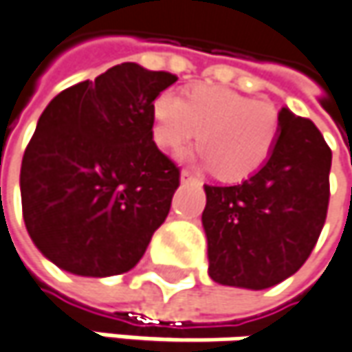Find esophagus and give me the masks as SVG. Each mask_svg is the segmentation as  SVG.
Returning <instances> with one entry per match:
<instances>
[{"mask_svg": "<svg viewBox=\"0 0 352 352\" xmlns=\"http://www.w3.org/2000/svg\"><path fill=\"white\" fill-rule=\"evenodd\" d=\"M181 181H183V183H191V181H195V175H193L189 169H183V171H181Z\"/></svg>", "mask_w": 352, "mask_h": 352, "instance_id": "obj_1", "label": "esophagus"}]
</instances>
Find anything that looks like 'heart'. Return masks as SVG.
<instances>
[{
  "label": "heart",
  "instance_id": "obj_1",
  "mask_svg": "<svg viewBox=\"0 0 352 352\" xmlns=\"http://www.w3.org/2000/svg\"><path fill=\"white\" fill-rule=\"evenodd\" d=\"M151 113L155 139L171 151H181L201 135L199 159L225 181L258 171L280 135V117L273 103L253 101L219 85H195L187 99L165 89L155 97Z\"/></svg>",
  "mask_w": 352,
  "mask_h": 352
}]
</instances>
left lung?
<instances>
[{
	"mask_svg": "<svg viewBox=\"0 0 352 352\" xmlns=\"http://www.w3.org/2000/svg\"><path fill=\"white\" fill-rule=\"evenodd\" d=\"M267 163L239 185H205L209 277L269 289L295 275L319 241L329 209L333 153L311 119L280 109Z\"/></svg>",
	"mask_w": 352,
	"mask_h": 352,
	"instance_id": "obj_1",
	"label": "left lung"
}]
</instances>
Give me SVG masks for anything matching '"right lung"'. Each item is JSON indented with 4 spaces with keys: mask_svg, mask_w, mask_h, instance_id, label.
<instances>
[{
    "mask_svg": "<svg viewBox=\"0 0 352 352\" xmlns=\"http://www.w3.org/2000/svg\"><path fill=\"white\" fill-rule=\"evenodd\" d=\"M177 75L121 63L53 97L21 161L35 247L81 277L133 269L169 215L181 171L153 141V101Z\"/></svg>",
    "mask_w": 352,
    "mask_h": 352,
    "instance_id": "right-lung-1",
    "label": "right lung"
}]
</instances>
